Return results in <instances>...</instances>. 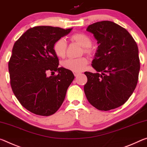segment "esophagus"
I'll return each instance as SVG.
<instances>
[{"instance_id": "34e87169", "label": "esophagus", "mask_w": 147, "mask_h": 147, "mask_svg": "<svg viewBox=\"0 0 147 147\" xmlns=\"http://www.w3.org/2000/svg\"><path fill=\"white\" fill-rule=\"evenodd\" d=\"M73 73L74 74V76L76 77V76H78L79 74H80V72H79V71H73Z\"/></svg>"}]
</instances>
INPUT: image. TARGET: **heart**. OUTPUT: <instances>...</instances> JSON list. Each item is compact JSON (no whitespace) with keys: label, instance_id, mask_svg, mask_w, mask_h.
I'll return each mask as SVG.
<instances>
[{"label":"heart","instance_id":"heart-1","mask_svg":"<svg viewBox=\"0 0 147 147\" xmlns=\"http://www.w3.org/2000/svg\"><path fill=\"white\" fill-rule=\"evenodd\" d=\"M72 42L76 43L83 47L84 53L88 55H93L94 49L92 47V40L89 36L83 32L74 33L70 36ZM53 49L55 54L59 58H64L67 50V44L63 38H60L54 43ZM88 64L86 57H80L78 59H68L62 62L64 68L73 71H81L85 68Z\"/></svg>","mask_w":147,"mask_h":147}]
</instances>
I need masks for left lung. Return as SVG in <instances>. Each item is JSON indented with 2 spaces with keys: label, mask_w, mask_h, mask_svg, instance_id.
<instances>
[{
  "label": "left lung",
  "mask_w": 147,
  "mask_h": 147,
  "mask_svg": "<svg viewBox=\"0 0 147 147\" xmlns=\"http://www.w3.org/2000/svg\"><path fill=\"white\" fill-rule=\"evenodd\" d=\"M86 30L93 34L99 46L92 62L97 73L85 72L86 97L98 110L115 109L126 102L138 84V45L128 31L112 21L93 23Z\"/></svg>",
  "instance_id": "left-lung-1"
}]
</instances>
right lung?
<instances>
[{
    "label": "right lung",
    "mask_w": 147,
    "mask_h": 147,
    "mask_svg": "<svg viewBox=\"0 0 147 147\" xmlns=\"http://www.w3.org/2000/svg\"><path fill=\"white\" fill-rule=\"evenodd\" d=\"M71 28L51 26L30 28L16 41L8 62L10 85L21 105L34 114L49 116L63 103L74 79L72 71L59 68L53 45ZM58 71L56 76L47 73Z\"/></svg>",
    "instance_id": "1"
}]
</instances>
